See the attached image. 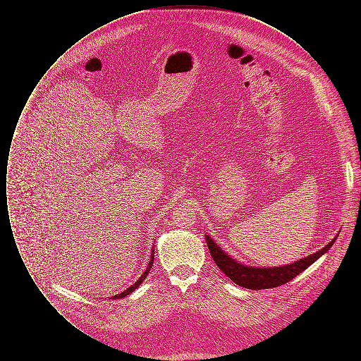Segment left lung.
I'll list each match as a JSON object with an SVG mask.
<instances>
[{"label": "left lung", "instance_id": "left-lung-1", "mask_svg": "<svg viewBox=\"0 0 361 361\" xmlns=\"http://www.w3.org/2000/svg\"><path fill=\"white\" fill-rule=\"evenodd\" d=\"M336 240H337V237H334L333 240H330L324 249L315 252L314 255H310L307 257L300 258L288 265L261 268V267H247V265H243L238 261H235L227 253H224V250L215 243V240H212L209 235H206L207 245H208L211 257L214 258V261L219 267V269L235 284H238L240 287H245V288H249V290L275 288V287L291 281L293 277L302 274L305 269L309 268L312 262H315L322 255H325Z\"/></svg>", "mask_w": 361, "mask_h": 361}]
</instances>
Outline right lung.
Returning a JSON list of instances; mask_svg holds the SVG:
<instances>
[{
	"instance_id": "1",
	"label": "right lung",
	"mask_w": 361,
	"mask_h": 361,
	"mask_svg": "<svg viewBox=\"0 0 361 361\" xmlns=\"http://www.w3.org/2000/svg\"><path fill=\"white\" fill-rule=\"evenodd\" d=\"M153 264H154V249L152 250V258H150V262H149V265H147V268H146V271L143 272V275L140 276L139 279H137V281L130 287V288H127L126 291L121 292V293H118V295H114L111 299H121V298H124V296H127V295H130L131 292L135 291L137 287L142 284V281L146 279V276L149 275V272H150V268L153 267Z\"/></svg>"
}]
</instances>
